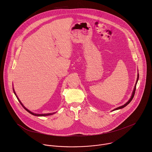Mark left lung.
Segmentation results:
<instances>
[{
	"mask_svg": "<svg viewBox=\"0 0 152 152\" xmlns=\"http://www.w3.org/2000/svg\"><path fill=\"white\" fill-rule=\"evenodd\" d=\"M138 79H139V74L138 73V76H137V81H136V83H135V86H134V91H133V92H132V96H131V98H130V99L128 100V102H126L124 104H123V105H122V106H120V107H117V108H115V109H114V110H113V111H115V110H120V109H121V108H123V107H124L125 106H126L130 102H131V101H132V100L133 99V98H134V95H135V90H136V86H137V82H138Z\"/></svg>",
	"mask_w": 152,
	"mask_h": 152,
	"instance_id": "8db88e82",
	"label": "left lung"
}]
</instances>
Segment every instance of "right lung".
<instances>
[{"label": "right lung", "mask_w": 152, "mask_h": 152, "mask_svg": "<svg viewBox=\"0 0 152 152\" xmlns=\"http://www.w3.org/2000/svg\"><path fill=\"white\" fill-rule=\"evenodd\" d=\"M13 91H14V93L15 94V95L16 96V97H17V99H18V102L20 103V104H21V106H22L23 107H24V109L26 110V111H27L29 113H30L31 114H32V115H35V116H37V117H40V116H48V115H52V114H55V113H49V114H35V113H32V112H31V111H30L29 110H28L26 107H25L24 106H23V104L21 103V101L19 100V99L18 98V97H17V96L16 95V93H15V91H14V88H13Z\"/></svg>", "instance_id": "add662e5"}]
</instances>
